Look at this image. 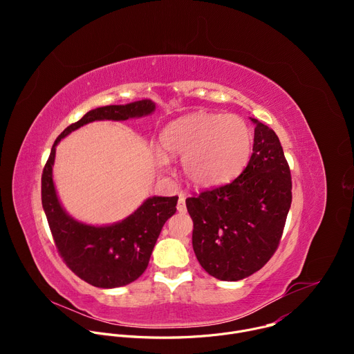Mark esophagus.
Wrapping results in <instances>:
<instances>
[{"label":"esophagus","mask_w":354,"mask_h":354,"mask_svg":"<svg viewBox=\"0 0 354 354\" xmlns=\"http://www.w3.org/2000/svg\"><path fill=\"white\" fill-rule=\"evenodd\" d=\"M185 200H186V196H185V194H179L178 206H176V209H178L179 213H186V203H185Z\"/></svg>","instance_id":"esophagus-1"}]
</instances>
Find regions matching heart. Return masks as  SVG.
<instances>
[{
  "label": "heart",
  "mask_w": 354,
  "mask_h": 354,
  "mask_svg": "<svg viewBox=\"0 0 354 354\" xmlns=\"http://www.w3.org/2000/svg\"><path fill=\"white\" fill-rule=\"evenodd\" d=\"M158 164L167 157L180 158L186 179L196 187L212 189L235 179L250 157L254 134L238 115L197 112L164 127L160 136Z\"/></svg>",
  "instance_id": "1"
}]
</instances>
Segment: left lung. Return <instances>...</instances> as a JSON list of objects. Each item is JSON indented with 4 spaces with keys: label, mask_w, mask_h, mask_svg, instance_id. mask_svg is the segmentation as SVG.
Segmentation results:
<instances>
[{
    "label": "left lung",
    "mask_w": 354,
    "mask_h": 354,
    "mask_svg": "<svg viewBox=\"0 0 354 354\" xmlns=\"http://www.w3.org/2000/svg\"><path fill=\"white\" fill-rule=\"evenodd\" d=\"M254 153L231 183L186 198L192 243L210 276L238 281L262 269L280 242L291 206V175L276 133L258 119Z\"/></svg>",
    "instance_id": "8db88e82"
}]
</instances>
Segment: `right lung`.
<instances>
[{
  "mask_svg": "<svg viewBox=\"0 0 354 354\" xmlns=\"http://www.w3.org/2000/svg\"><path fill=\"white\" fill-rule=\"evenodd\" d=\"M156 102L141 99L126 105L92 109L68 126L55 141L41 175V205L56 246L67 266L86 283L116 288L137 280L148 266L161 230L176 212L178 196L147 197L122 221L93 225L78 221L63 207L53 180L56 147L70 133L97 122H122L153 115Z\"/></svg>",
  "mask_w": 354,
  "mask_h": 354,
  "instance_id": "1",
  "label": "right lung"
}]
</instances>
